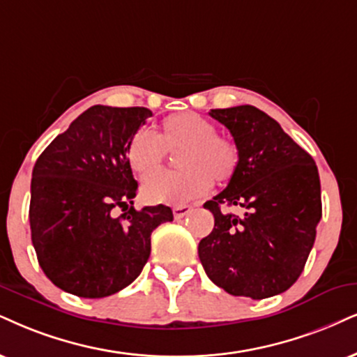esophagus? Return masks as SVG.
Here are the masks:
<instances>
[{"instance_id": "obj_1", "label": "esophagus", "mask_w": 357, "mask_h": 357, "mask_svg": "<svg viewBox=\"0 0 357 357\" xmlns=\"http://www.w3.org/2000/svg\"><path fill=\"white\" fill-rule=\"evenodd\" d=\"M192 206L190 205H177L174 206V217L175 218H183L187 217L188 213H192Z\"/></svg>"}]
</instances>
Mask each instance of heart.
Segmentation results:
<instances>
[{"mask_svg":"<svg viewBox=\"0 0 357 357\" xmlns=\"http://www.w3.org/2000/svg\"><path fill=\"white\" fill-rule=\"evenodd\" d=\"M217 129L208 119L195 112H178L165 117L157 135L140 129L127 144V162L142 178L160 170L167 152H178L180 172L160 174L145 182L144 199L151 204L185 205L204 197L213 180L223 183L236 174L240 149Z\"/></svg>","mask_w":357,"mask_h":357,"instance_id":"heart-1","label":"heart"}]
</instances>
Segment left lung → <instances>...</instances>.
Here are the masks:
<instances>
[{"label": "left lung", "instance_id": "1", "mask_svg": "<svg viewBox=\"0 0 357 357\" xmlns=\"http://www.w3.org/2000/svg\"><path fill=\"white\" fill-rule=\"evenodd\" d=\"M230 130L240 165L227 188L204 206L212 233L199 243L210 280L252 300L286 291L300 278L321 220V183L313 157L275 119L253 105L208 112ZM244 208L238 218L221 205Z\"/></svg>", "mask_w": 357, "mask_h": 357}]
</instances>
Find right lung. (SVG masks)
Wrapping results in <instances>:
<instances>
[{
    "instance_id": "1",
    "label": "right lung",
    "mask_w": 357,
    "mask_h": 357,
    "mask_svg": "<svg viewBox=\"0 0 357 357\" xmlns=\"http://www.w3.org/2000/svg\"><path fill=\"white\" fill-rule=\"evenodd\" d=\"M151 116L145 107L92 105L34 164L31 240L44 275L63 291L104 298L124 289L151 257L152 231L174 220L170 206H132L137 182L127 144Z\"/></svg>"
}]
</instances>
